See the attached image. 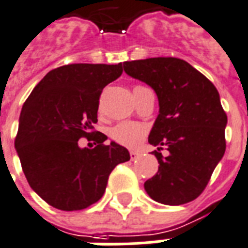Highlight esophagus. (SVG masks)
Instances as JSON below:
<instances>
[{
    "label": "esophagus",
    "mask_w": 248,
    "mask_h": 248,
    "mask_svg": "<svg viewBox=\"0 0 248 248\" xmlns=\"http://www.w3.org/2000/svg\"><path fill=\"white\" fill-rule=\"evenodd\" d=\"M139 153H138V152H135V151H131L130 152V157H131V161H135V159H138L139 158Z\"/></svg>",
    "instance_id": "34e87169"
}]
</instances>
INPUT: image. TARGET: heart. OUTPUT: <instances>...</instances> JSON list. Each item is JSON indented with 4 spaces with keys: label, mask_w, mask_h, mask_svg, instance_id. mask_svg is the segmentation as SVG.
I'll use <instances>...</instances> for the list:
<instances>
[{
    "label": "heart",
    "mask_w": 248,
    "mask_h": 248,
    "mask_svg": "<svg viewBox=\"0 0 248 248\" xmlns=\"http://www.w3.org/2000/svg\"><path fill=\"white\" fill-rule=\"evenodd\" d=\"M136 89H143V86H135L134 90ZM145 134L147 128L143 124L135 122H121L110 130V138L116 143L128 148L138 147L144 139Z\"/></svg>",
    "instance_id": "b5f03b06"
}]
</instances>
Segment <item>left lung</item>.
<instances>
[{
    "instance_id": "left-lung-1",
    "label": "left lung",
    "mask_w": 248,
    "mask_h": 248,
    "mask_svg": "<svg viewBox=\"0 0 248 248\" xmlns=\"http://www.w3.org/2000/svg\"><path fill=\"white\" fill-rule=\"evenodd\" d=\"M124 72L155 90L159 114L148 141L158 172L144 183L152 200L179 206L196 200L225 153L228 117L214 83L185 60L124 62ZM165 147L167 156L160 152Z\"/></svg>"
}]
</instances>
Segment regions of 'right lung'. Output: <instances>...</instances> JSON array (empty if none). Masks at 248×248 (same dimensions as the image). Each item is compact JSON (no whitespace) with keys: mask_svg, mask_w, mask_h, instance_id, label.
Returning a JSON list of instances; mask_svg holds the SVG:
<instances>
[{"mask_svg":"<svg viewBox=\"0 0 248 248\" xmlns=\"http://www.w3.org/2000/svg\"><path fill=\"white\" fill-rule=\"evenodd\" d=\"M122 72V63L68 64L48 72L25 100L15 149L31 188L52 207L78 211L93 204L113 169L130 159L126 148L107 145L108 138L93 130L101 91ZM81 137L95 147L79 148Z\"/></svg>","mask_w":248,"mask_h":248,"instance_id":"obj_1","label":"right lung"}]
</instances>
